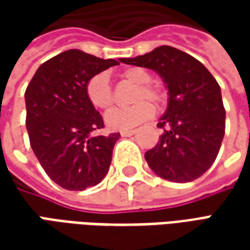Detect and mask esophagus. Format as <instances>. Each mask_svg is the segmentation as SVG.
<instances>
[{
    "label": "esophagus",
    "instance_id": "obj_1",
    "mask_svg": "<svg viewBox=\"0 0 250 250\" xmlns=\"http://www.w3.org/2000/svg\"><path fill=\"white\" fill-rule=\"evenodd\" d=\"M135 134V130H123V131H120V135L122 136H131V135H134Z\"/></svg>",
    "mask_w": 250,
    "mask_h": 250
}]
</instances>
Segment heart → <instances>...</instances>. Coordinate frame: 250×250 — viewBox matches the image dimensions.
<instances>
[{
    "label": "heart",
    "mask_w": 250,
    "mask_h": 250,
    "mask_svg": "<svg viewBox=\"0 0 250 250\" xmlns=\"http://www.w3.org/2000/svg\"><path fill=\"white\" fill-rule=\"evenodd\" d=\"M122 79L136 84L131 96V102L135 103L127 108H115L104 116V122L111 130H128L142 122L150 119L154 114L152 104L162 102L163 95L161 89L150 83V73L141 66H130L120 72ZM88 100L93 107L99 109H108L114 104V95L109 84V79L105 73H98L88 80L85 85Z\"/></svg>",
    "instance_id": "heart-1"
}]
</instances>
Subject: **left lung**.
Segmentation results:
<instances>
[{
  "label": "left lung",
  "instance_id": "obj_1",
  "mask_svg": "<svg viewBox=\"0 0 250 250\" xmlns=\"http://www.w3.org/2000/svg\"><path fill=\"white\" fill-rule=\"evenodd\" d=\"M120 62L155 71L167 88V108L158 123L163 134L145 154L150 168L171 182L199 178L215 161L225 135L217 80L197 59L168 45Z\"/></svg>",
  "mask_w": 250,
  "mask_h": 250
}]
</instances>
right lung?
<instances>
[{
    "label": "right lung",
    "instance_id": "1",
    "mask_svg": "<svg viewBox=\"0 0 250 250\" xmlns=\"http://www.w3.org/2000/svg\"><path fill=\"white\" fill-rule=\"evenodd\" d=\"M119 62L69 49L41 64L25 91L30 146L49 178L85 190L108 173L119 132L95 136L103 118L85 93L88 80Z\"/></svg>",
    "mask_w": 250,
    "mask_h": 250
}]
</instances>
